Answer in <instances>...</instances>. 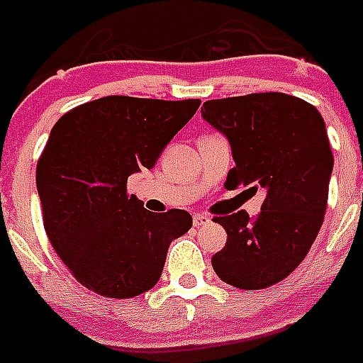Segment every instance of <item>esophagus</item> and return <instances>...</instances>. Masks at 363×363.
Listing matches in <instances>:
<instances>
[{
	"label": "esophagus",
	"instance_id": "1",
	"mask_svg": "<svg viewBox=\"0 0 363 363\" xmlns=\"http://www.w3.org/2000/svg\"><path fill=\"white\" fill-rule=\"evenodd\" d=\"M193 223H195V227H204V225L210 223V217L202 216V213H196V216L193 217Z\"/></svg>",
	"mask_w": 363,
	"mask_h": 363
}]
</instances>
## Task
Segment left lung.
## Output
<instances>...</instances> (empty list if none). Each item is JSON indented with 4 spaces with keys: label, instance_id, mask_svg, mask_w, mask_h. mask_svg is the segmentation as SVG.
<instances>
[{
    "label": "left lung",
    "instance_id": "1",
    "mask_svg": "<svg viewBox=\"0 0 363 363\" xmlns=\"http://www.w3.org/2000/svg\"><path fill=\"white\" fill-rule=\"evenodd\" d=\"M200 112L230 144L236 167L225 187L264 189L259 217L242 210L213 219L228 238L211 266L243 291L275 285L306 259L326 213L333 155L323 116L274 91L206 101Z\"/></svg>",
    "mask_w": 363,
    "mask_h": 363
}]
</instances>
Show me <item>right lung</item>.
Listing matches in <instances>:
<instances>
[{"instance_id":"right-lung-1","label":"right lung","mask_w":363,"mask_h":363,"mask_svg":"<svg viewBox=\"0 0 363 363\" xmlns=\"http://www.w3.org/2000/svg\"><path fill=\"white\" fill-rule=\"evenodd\" d=\"M199 99L123 95L80 104L52 127L37 163V193L52 247L86 289L133 298L161 277L168 245L193 227L185 210L152 213L127 178L153 168Z\"/></svg>"}]
</instances>
